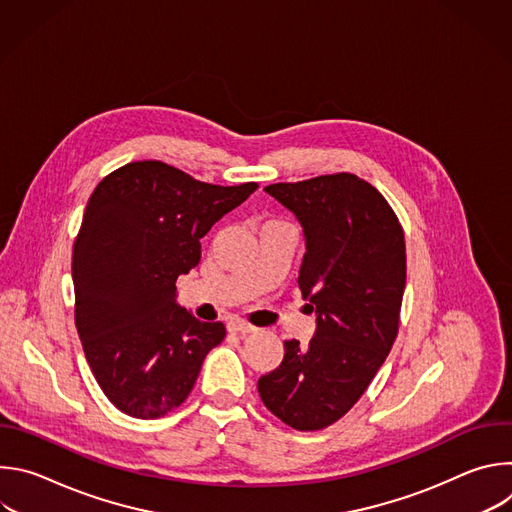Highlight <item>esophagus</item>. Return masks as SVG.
<instances>
[{"mask_svg": "<svg viewBox=\"0 0 512 512\" xmlns=\"http://www.w3.org/2000/svg\"><path fill=\"white\" fill-rule=\"evenodd\" d=\"M227 328H229V332L239 334V336H247V334L253 332V326H249V324H245V322H241V320H231Z\"/></svg>", "mask_w": 512, "mask_h": 512, "instance_id": "1", "label": "esophagus"}]
</instances>
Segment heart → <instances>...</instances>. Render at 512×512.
Segmentation results:
<instances>
[{
	"label": "heart",
	"mask_w": 512,
	"mask_h": 512,
	"mask_svg": "<svg viewBox=\"0 0 512 512\" xmlns=\"http://www.w3.org/2000/svg\"><path fill=\"white\" fill-rule=\"evenodd\" d=\"M267 225H273V223H267Z\"/></svg>",
	"instance_id": "obj_1"
}]
</instances>
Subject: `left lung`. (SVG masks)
I'll return each instance as SVG.
<instances>
[{"instance_id": "1", "label": "left lung", "mask_w": 512, "mask_h": 512, "mask_svg": "<svg viewBox=\"0 0 512 512\" xmlns=\"http://www.w3.org/2000/svg\"><path fill=\"white\" fill-rule=\"evenodd\" d=\"M265 192L304 229L298 285L316 312V332L306 346L285 340L281 364L257 389L283 423L316 431L360 399L391 352L405 291V237L383 194L354 174L271 184Z\"/></svg>"}]
</instances>
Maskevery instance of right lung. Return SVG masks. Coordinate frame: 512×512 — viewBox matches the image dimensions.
<instances>
[{"label":"right lung","instance_id":"1","mask_svg":"<svg viewBox=\"0 0 512 512\" xmlns=\"http://www.w3.org/2000/svg\"><path fill=\"white\" fill-rule=\"evenodd\" d=\"M259 186L198 182L164 162L127 164L99 182L72 249L75 322L89 367L123 413L156 419L190 395L223 322L176 302L200 239Z\"/></svg>","mask_w":512,"mask_h":512}]
</instances>
